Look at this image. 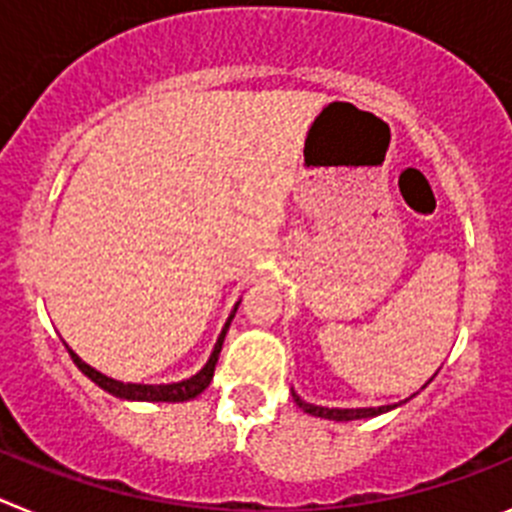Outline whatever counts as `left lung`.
Wrapping results in <instances>:
<instances>
[{
    "label": "left lung",
    "mask_w": 512,
    "mask_h": 512,
    "mask_svg": "<svg viewBox=\"0 0 512 512\" xmlns=\"http://www.w3.org/2000/svg\"><path fill=\"white\" fill-rule=\"evenodd\" d=\"M295 402L300 405L305 413L315 415V418H328V420H359V418H372V415L387 413V410L397 408V405H382V408H356V410H338V408H318V405H310V402L300 400L295 395Z\"/></svg>",
    "instance_id": "1"
}]
</instances>
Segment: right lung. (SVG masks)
I'll list each match as a JSON object with an SVG mask.
<instances>
[{"mask_svg": "<svg viewBox=\"0 0 512 512\" xmlns=\"http://www.w3.org/2000/svg\"><path fill=\"white\" fill-rule=\"evenodd\" d=\"M238 310V307H235ZM233 310V315H235ZM233 315L228 318V323H225L223 333H220V338H217L215 343V351H212L210 361L205 364V369L202 372H197L194 377L184 379V382H176V384H130V382H117V379L112 377H104L102 372H97V369H92V366L87 364V361H81L79 356L74 354V351H69L71 359H74V364L79 366L81 372L87 374L92 382H97L102 390L112 392L115 397H125V400H148V402H184V400H192V397L200 395L202 390H207V384L212 382V374H215V364H217V356H220V348H223V341H225V333H228V325L230 320H233Z\"/></svg>", "mask_w": 512, "mask_h": 512, "instance_id": "obj_1", "label": "right lung"}]
</instances>
